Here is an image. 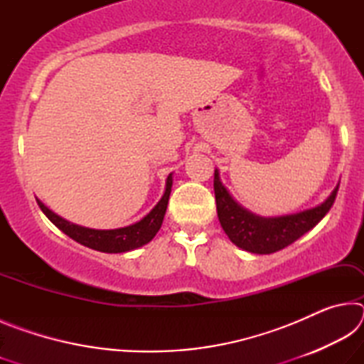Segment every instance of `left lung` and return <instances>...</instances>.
Instances as JSON below:
<instances>
[{
	"mask_svg": "<svg viewBox=\"0 0 364 364\" xmlns=\"http://www.w3.org/2000/svg\"><path fill=\"white\" fill-rule=\"evenodd\" d=\"M215 199H217V213L223 231L228 234L232 244L252 254H273L287 247L304 236L311 228H315L324 215L334 205L338 186L321 205L310 210L284 215V217L263 218L242 208L228 193L221 184L218 170H215L213 178Z\"/></svg>",
	"mask_w": 364,
	"mask_h": 364,
	"instance_id": "obj_1",
	"label": "left lung"
}]
</instances>
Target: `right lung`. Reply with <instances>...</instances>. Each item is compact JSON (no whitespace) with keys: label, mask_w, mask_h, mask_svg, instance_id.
I'll return each instance as SVG.
<instances>
[{"label":"right lung","mask_w":364,"mask_h":364,"mask_svg":"<svg viewBox=\"0 0 364 364\" xmlns=\"http://www.w3.org/2000/svg\"><path fill=\"white\" fill-rule=\"evenodd\" d=\"M171 183L173 181H171L170 175L167 178V188H165L162 199L159 200V204L154 207L143 220L130 226L119 228V230H91V228L73 225L70 221L60 218L59 215L49 210V208L45 204H41L38 199H36V202H38L41 212L51 220V223L56 225L60 231L65 232L67 236L73 239V241L100 252L120 254V252L138 249L141 245L152 241V237L156 236L160 226H162L165 212H167L171 193Z\"/></svg>","instance_id":"1"}]
</instances>
